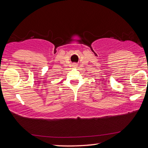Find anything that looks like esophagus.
I'll return each mask as SVG.
<instances>
[{"label":"esophagus","instance_id":"esophagus-1","mask_svg":"<svg viewBox=\"0 0 148 148\" xmlns=\"http://www.w3.org/2000/svg\"><path fill=\"white\" fill-rule=\"evenodd\" d=\"M77 66H78V65H77V64H76V63H74V64H72V66H73V68H77Z\"/></svg>","mask_w":148,"mask_h":148}]
</instances>
